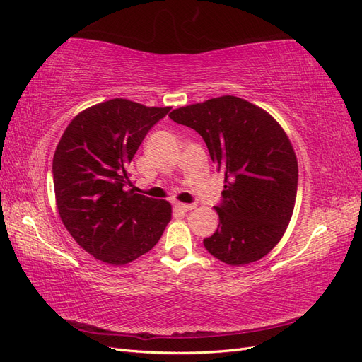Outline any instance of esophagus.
I'll use <instances>...</instances> for the list:
<instances>
[{
  "label": "esophagus",
  "instance_id": "obj_1",
  "mask_svg": "<svg viewBox=\"0 0 362 362\" xmlns=\"http://www.w3.org/2000/svg\"><path fill=\"white\" fill-rule=\"evenodd\" d=\"M175 208H177L178 211L187 213V211L193 210V208H194V204H182V202H178V204H175Z\"/></svg>",
  "mask_w": 362,
  "mask_h": 362
}]
</instances>
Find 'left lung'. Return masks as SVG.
<instances>
[{"mask_svg":"<svg viewBox=\"0 0 362 362\" xmlns=\"http://www.w3.org/2000/svg\"><path fill=\"white\" fill-rule=\"evenodd\" d=\"M177 124L202 136L218 170H225L218 226L204 238L210 254L229 266L266 257L290 223L298 193V158L286 131L264 108L223 95L175 108Z\"/></svg>","mask_w":362,"mask_h":362,"instance_id":"left-lung-1","label":"left lung"}]
</instances>
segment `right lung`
I'll return each instance as SVG.
<instances>
[{
	"instance_id": "1",
	"label": "right lung",
	"mask_w": 362,
	"mask_h": 362,
	"mask_svg": "<svg viewBox=\"0 0 362 362\" xmlns=\"http://www.w3.org/2000/svg\"><path fill=\"white\" fill-rule=\"evenodd\" d=\"M170 107H146L124 98L76 115L52 158L54 193L64 228L87 254L125 266L157 245L172 205L134 193L128 177L141 140Z\"/></svg>"
}]
</instances>
